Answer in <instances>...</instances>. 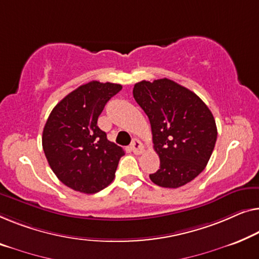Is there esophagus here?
Masks as SVG:
<instances>
[{
	"label": "esophagus",
	"instance_id": "1",
	"mask_svg": "<svg viewBox=\"0 0 259 259\" xmlns=\"http://www.w3.org/2000/svg\"><path fill=\"white\" fill-rule=\"evenodd\" d=\"M131 149H132L134 154H141V153L145 151L144 146H142V144H141V141L138 140V139L133 140L132 145H131Z\"/></svg>",
	"mask_w": 259,
	"mask_h": 259
}]
</instances>
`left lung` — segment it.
I'll use <instances>...</instances> for the list:
<instances>
[{
    "instance_id": "8db88e82",
    "label": "left lung",
    "mask_w": 259,
    "mask_h": 259,
    "mask_svg": "<svg viewBox=\"0 0 259 259\" xmlns=\"http://www.w3.org/2000/svg\"><path fill=\"white\" fill-rule=\"evenodd\" d=\"M136 102L151 122L160 169L149 175L163 188L187 185L204 169L217 139L213 115L198 96L162 78L142 80L133 89Z\"/></svg>"
}]
</instances>
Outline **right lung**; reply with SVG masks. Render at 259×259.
<instances>
[{
  "instance_id": "right-lung-1",
  "label": "right lung",
  "mask_w": 259,
  "mask_h": 259,
  "mask_svg": "<svg viewBox=\"0 0 259 259\" xmlns=\"http://www.w3.org/2000/svg\"><path fill=\"white\" fill-rule=\"evenodd\" d=\"M120 84L92 80L69 93L49 115L42 145L59 181L84 194H95L113 181L123 149L107 140L97 125L105 105Z\"/></svg>"
}]
</instances>
